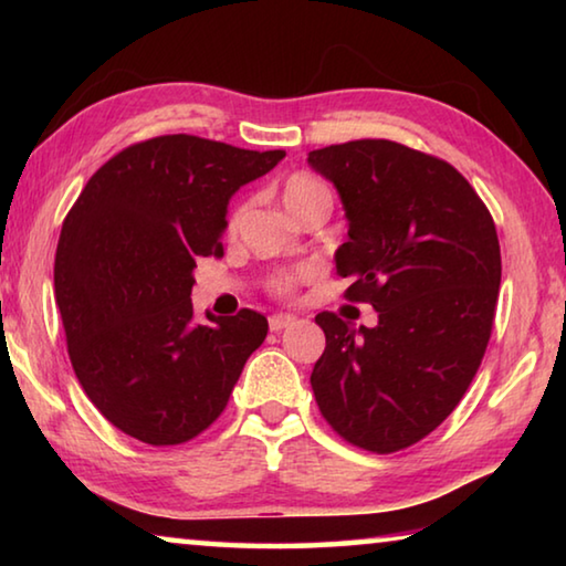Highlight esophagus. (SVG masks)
<instances>
[{
	"instance_id": "esophagus-1",
	"label": "esophagus",
	"mask_w": 566,
	"mask_h": 566,
	"mask_svg": "<svg viewBox=\"0 0 566 566\" xmlns=\"http://www.w3.org/2000/svg\"><path fill=\"white\" fill-rule=\"evenodd\" d=\"M292 324H296V317H292V314H272V317H270V329L272 332H282L286 327H292Z\"/></svg>"
}]
</instances>
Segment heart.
<instances>
[{
	"instance_id": "1",
	"label": "heart",
	"mask_w": 566,
	"mask_h": 566,
	"mask_svg": "<svg viewBox=\"0 0 566 566\" xmlns=\"http://www.w3.org/2000/svg\"><path fill=\"white\" fill-rule=\"evenodd\" d=\"M282 205L294 219H300L302 214H306L314 207H332V195H329V189L322 179H317L314 175H306V171H294V175L286 177L284 185H282ZM239 217H242V209H234V212L229 214V222H227L229 232H234V229H237ZM304 274L306 272L276 276L274 284H272L274 292L276 294H292L296 282H300Z\"/></svg>"
}]
</instances>
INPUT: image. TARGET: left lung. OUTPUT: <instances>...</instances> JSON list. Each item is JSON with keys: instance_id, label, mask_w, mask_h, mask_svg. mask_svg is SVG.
Listing matches in <instances>:
<instances>
[{"instance_id": "left-lung-1", "label": "left lung", "mask_w": 566, "mask_h": 566, "mask_svg": "<svg viewBox=\"0 0 566 566\" xmlns=\"http://www.w3.org/2000/svg\"><path fill=\"white\" fill-rule=\"evenodd\" d=\"M339 191L349 239L334 262L377 327L317 314L327 337L312 389L334 432L367 452L411 447L452 415L482 364L502 282L496 227L472 185L389 139L314 149Z\"/></svg>"}]
</instances>
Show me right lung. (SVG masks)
Returning <instances> with one entry per match:
<instances>
[{"mask_svg": "<svg viewBox=\"0 0 566 566\" xmlns=\"http://www.w3.org/2000/svg\"><path fill=\"white\" fill-rule=\"evenodd\" d=\"M282 159L167 134L114 155L66 214L54 256L66 349L84 395L124 434L181 444L224 411L270 324L252 310L195 324V266L222 256L234 191Z\"/></svg>", "mask_w": 566, "mask_h": 566, "instance_id": "right-lung-1", "label": "right lung"}]
</instances>
